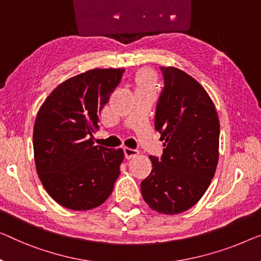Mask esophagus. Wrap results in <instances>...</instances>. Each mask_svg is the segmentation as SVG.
Here are the masks:
<instances>
[{
    "label": "esophagus",
    "mask_w": 261,
    "mask_h": 261,
    "mask_svg": "<svg viewBox=\"0 0 261 261\" xmlns=\"http://www.w3.org/2000/svg\"><path fill=\"white\" fill-rule=\"evenodd\" d=\"M137 154H138V150L130 149V147H124V155H125L126 159H130Z\"/></svg>",
    "instance_id": "esophagus-1"
}]
</instances>
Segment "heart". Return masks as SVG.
I'll list each match as a JSON object with an SVG mask.
<instances>
[{
  "label": "heart",
  "mask_w": 261,
  "mask_h": 261,
  "mask_svg": "<svg viewBox=\"0 0 261 261\" xmlns=\"http://www.w3.org/2000/svg\"><path fill=\"white\" fill-rule=\"evenodd\" d=\"M137 84L138 87L143 88H153L154 85V75L149 70L142 71L137 76Z\"/></svg>",
  "instance_id": "heart-1"
}]
</instances>
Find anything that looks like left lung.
Instances as JSON below:
<instances>
[{
    "label": "left lung",
    "mask_w": 261,
    "mask_h": 261,
    "mask_svg": "<svg viewBox=\"0 0 261 261\" xmlns=\"http://www.w3.org/2000/svg\"><path fill=\"white\" fill-rule=\"evenodd\" d=\"M161 71L164 87L154 127L164 150L161 158L150 155L152 171L141 190L154 211L177 215L198 203L211 184L219 157V118L196 80L173 67H161Z\"/></svg>",
    "instance_id": "1"
}]
</instances>
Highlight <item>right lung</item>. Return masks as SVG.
Returning a JSON list of instances; mask_svg holds the SVG:
<instances>
[{"instance_id": "1", "label": "right lung", "mask_w": 261, "mask_h": 261, "mask_svg": "<svg viewBox=\"0 0 261 261\" xmlns=\"http://www.w3.org/2000/svg\"><path fill=\"white\" fill-rule=\"evenodd\" d=\"M124 69H93L58 85L38 111L34 154L49 196L64 207L83 211L108 199L123 162L122 149L93 145L99 114L120 83Z\"/></svg>"}]
</instances>
